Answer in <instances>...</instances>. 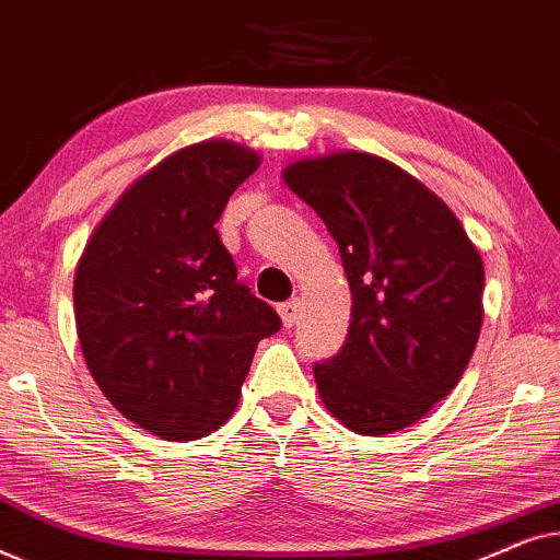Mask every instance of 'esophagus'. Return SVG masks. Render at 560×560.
Here are the masks:
<instances>
[{
  "instance_id": "34e87169",
  "label": "esophagus",
  "mask_w": 560,
  "mask_h": 560,
  "mask_svg": "<svg viewBox=\"0 0 560 560\" xmlns=\"http://www.w3.org/2000/svg\"><path fill=\"white\" fill-rule=\"evenodd\" d=\"M278 311H280V318H282V324H285V328H293L298 324V313H301V301L293 298V301L282 303Z\"/></svg>"
}]
</instances>
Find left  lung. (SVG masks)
<instances>
[{
    "label": "left lung",
    "instance_id": "1",
    "mask_svg": "<svg viewBox=\"0 0 560 560\" xmlns=\"http://www.w3.org/2000/svg\"><path fill=\"white\" fill-rule=\"evenodd\" d=\"M282 178L324 219L351 288L347 341L313 364L320 400L362 435L402 431L456 387L477 347L479 252L439 196L382 158L336 152Z\"/></svg>",
    "mask_w": 560,
    "mask_h": 560
}]
</instances>
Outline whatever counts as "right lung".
<instances>
[{"mask_svg":"<svg viewBox=\"0 0 560 560\" xmlns=\"http://www.w3.org/2000/svg\"><path fill=\"white\" fill-rule=\"evenodd\" d=\"M257 152L201 142L125 190L75 267L73 308L91 377L121 416L196 441L232 416L257 341L280 316L236 280L217 221Z\"/></svg>","mask_w":560,"mask_h":560,"instance_id":"right-lung-1","label":"right lung"}]
</instances>
